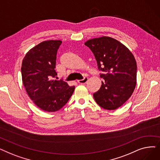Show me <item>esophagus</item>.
<instances>
[{
    "label": "esophagus",
    "mask_w": 160,
    "mask_h": 160,
    "mask_svg": "<svg viewBox=\"0 0 160 160\" xmlns=\"http://www.w3.org/2000/svg\"><path fill=\"white\" fill-rule=\"evenodd\" d=\"M88 80V77H85L82 80H78L77 82L79 83H82V84H83V83H86Z\"/></svg>",
    "instance_id": "34e87169"
}]
</instances>
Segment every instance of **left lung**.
<instances>
[{
	"mask_svg": "<svg viewBox=\"0 0 160 160\" xmlns=\"http://www.w3.org/2000/svg\"><path fill=\"white\" fill-rule=\"evenodd\" d=\"M93 53L100 77L104 78L93 94L96 102L108 110L122 106L131 97L137 80V63L130 50L117 39L102 36L84 43Z\"/></svg>",
	"mask_w": 160,
	"mask_h": 160,
	"instance_id": "1",
	"label": "left lung"
}]
</instances>
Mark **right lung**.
<instances>
[{
    "instance_id": "right-lung-1",
    "label": "right lung",
    "mask_w": 160,
    "mask_h": 160,
    "mask_svg": "<svg viewBox=\"0 0 160 160\" xmlns=\"http://www.w3.org/2000/svg\"><path fill=\"white\" fill-rule=\"evenodd\" d=\"M60 40L41 42L25 55L21 65L22 80L27 94L42 110L56 112L64 106L72 96L74 86L63 80H53L56 54Z\"/></svg>"
}]
</instances>
